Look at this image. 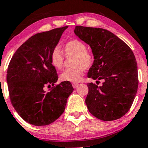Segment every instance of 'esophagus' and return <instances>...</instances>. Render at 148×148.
Segmentation results:
<instances>
[{"instance_id": "obj_1", "label": "esophagus", "mask_w": 148, "mask_h": 148, "mask_svg": "<svg viewBox=\"0 0 148 148\" xmlns=\"http://www.w3.org/2000/svg\"><path fill=\"white\" fill-rule=\"evenodd\" d=\"M72 86H73V88H76L78 87V86H79V84H78L77 83H73Z\"/></svg>"}]
</instances>
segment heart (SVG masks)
<instances>
[{"mask_svg":"<svg viewBox=\"0 0 148 148\" xmlns=\"http://www.w3.org/2000/svg\"><path fill=\"white\" fill-rule=\"evenodd\" d=\"M63 52L66 57H74L72 65L74 67L64 70L60 75L62 81L79 82L84 73L85 68L88 69L94 62V56L91 52L86 50V46L78 40H71L63 47ZM52 65L60 70L63 67L64 55L58 47L53 50L51 54Z\"/></svg>","mask_w":148,"mask_h":148,"instance_id":"b5f03b06","label":"heart"}]
</instances>
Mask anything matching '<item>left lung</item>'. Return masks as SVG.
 <instances>
[{"label":"left lung","mask_w":148,"mask_h":148,"mask_svg":"<svg viewBox=\"0 0 148 148\" xmlns=\"http://www.w3.org/2000/svg\"><path fill=\"white\" fill-rule=\"evenodd\" d=\"M74 32L90 47L94 56L88 76L103 80L101 86L87 84L88 111L103 121L122 118L130 109L138 90V68L133 51L121 39L103 28L76 26Z\"/></svg>","instance_id":"8db88e82"}]
</instances>
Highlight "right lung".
<instances>
[{
    "instance_id": "1",
    "label": "right lung",
    "mask_w": 148,
    "mask_h": 148,
    "mask_svg": "<svg viewBox=\"0 0 148 148\" xmlns=\"http://www.w3.org/2000/svg\"><path fill=\"white\" fill-rule=\"evenodd\" d=\"M68 26L37 33L18 48L10 60L7 83L12 104L27 123L45 126L53 123L65 109L74 90L69 81L53 86L58 77L51 54Z\"/></svg>"
}]
</instances>
